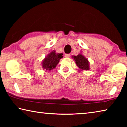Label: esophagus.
<instances>
[{"instance_id": "obj_1", "label": "esophagus", "mask_w": 127, "mask_h": 127, "mask_svg": "<svg viewBox=\"0 0 127 127\" xmlns=\"http://www.w3.org/2000/svg\"><path fill=\"white\" fill-rule=\"evenodd\" d=\"M65 57L69 58L70 57V54H65Z\"/></svg>"}]
</instances>
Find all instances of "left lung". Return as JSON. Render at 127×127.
<instances>
[{
    "instance_id": "left-lung-1",
    "label": "left lung",
    "mask_w": 127,
    "mask_h": 127,
    "mask_svg": "<svg viewBox=\"0 0 127 127\" xmlns=\"http://www.w3.org/2000/svg\"><path fill=\"white\" fill-rule=\"evenodd\" d=\"M75 60L77 66L82 70H89V64L88 60L85 58L84 56L81 54H79L73 57Z\"/></svg>"
}]
</instances>
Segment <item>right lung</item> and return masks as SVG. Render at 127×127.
<instances>
[{
	"instance_id": "1",
	"label": "right lung",
	"mask_w": 127,
	"mask_h": 127,
	"mask_svg": "<svg viewBox=\"0 0 127 127\" xmlns=\"http://www.w3.org/2000/svg\"><path fill=\"white\" fill-rule=\"evenodd\" d=\"M63 54H56L55 51L51 52L42 62V68L45 70L53 69L58 64L60 59L63 58Z\"/></svg>"
}]
</instances>
